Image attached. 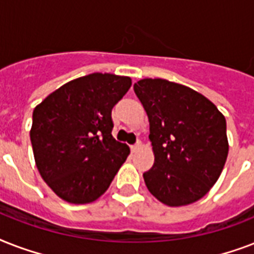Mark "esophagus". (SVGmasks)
Returning <instances> with one entry per match:
<instances>
[{
	"mask_svg": "<svg viewBox=\"0 0 254 254\" xmlns=\"http://www.w3.org/2000/svg\"><path fill=\"white\" fill-rule=\"evenodd\" d=\"M141 146H142V143H141V141H137V143H134V145H131V150L133 151H137L138 149H141Z\"/></svg>",
	"mask_w": 254,
	"mask_h": 254,
	"instance_id": "1",
	"label": "esophagus"
}]
</instances>
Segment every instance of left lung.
Masks as SVG:
<instances>
[{"label":"left lung","instance_id":"8db88e82","mask_svg":"<svg viewBox=\"0 0 254 254\" xmlns=\"http://www.w3.org/2000/svg\"><path fill=\"white\" fill-rule=\"evenodd\" d=\"M133 88L150 124L154 165L143 174L147 190L169 207L201 199L227 161L225 117L212 101L186 85L142 79Z\"/></svg>","mask_w":254,"mask_h":254}]
</instances>
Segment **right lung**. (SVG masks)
<instances>
[{
  "mask_svg": "<svg viewBox=\"0 0 254 254\" xmlns=\"http://www.w3.org/2000/svg\"><path fill=\"white\" fill-rule=\"evenodd\" d=\"M130 85L127 76L91 73L65 83L35 107L30 130L35 165L61 199L95 201L127 161L129 146L112 135V108Z\"/></svg>",
  "mask_w": 254,
  "mask_h": 254,
  "instance_id": "add662e5",
  "label": "right lung"
}]
</instances>
